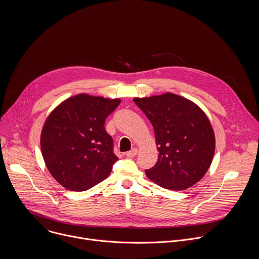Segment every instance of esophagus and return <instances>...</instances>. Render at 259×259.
<instances>
[{
  "mask_svg": "<svg viewBox=\"0 0 259 259\" xmlns=\"http://www.w3.org/2000/svg\"><path fill=\"white\" fill-rule=\"evenodd\" d=\"M137 153H138V151H137V149H132L131 151H129V152H127L126 154H125V156L127 157V158H132V157H135L136 155H137Z\"/></svg>",
  "mask_w": 259,
  "mask_h": 259,
  "instance_id": "1",
  "label": "esophagus"
}]
</instances>
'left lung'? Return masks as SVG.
<instances>
[{
    "instance_id": "left-lung-1",
    "label": "left lung",
    "mask_w": 259,
    "mask_h": 259,
    "mask_svg": "<svg viewBox=\"0 0 259 259\" xmlns=\"http://www.w3.org/2000/svg\"><path fill=\"white\" fill-rule=\"evenodd\" d=\"M133 100L152 123L159 151L146 176L167 190L194 186L208 171L215 152V135L206 114L193 101L169 92Z\"/></svg>"
}]
</instances>
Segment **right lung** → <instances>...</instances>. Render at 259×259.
Returning <instances> with one entry per match:
<instances>
[{"label": "right lung", "instance_id": "obj_1", "mask_svg": "<svg viewBox=\"0 0 259 259\" xmlns=\"http://www.w3.org/2000/svg\"><path fill=\"white\" fill-rule=\"evenodd\" d=\"M120 102L78 94L62 101L46 119L41 151L50 174L63 188L87 191L112 172L118 157L104 122Z\"/></svg>", "mask_w": 259, "mask_h": 259}]
</instances>
